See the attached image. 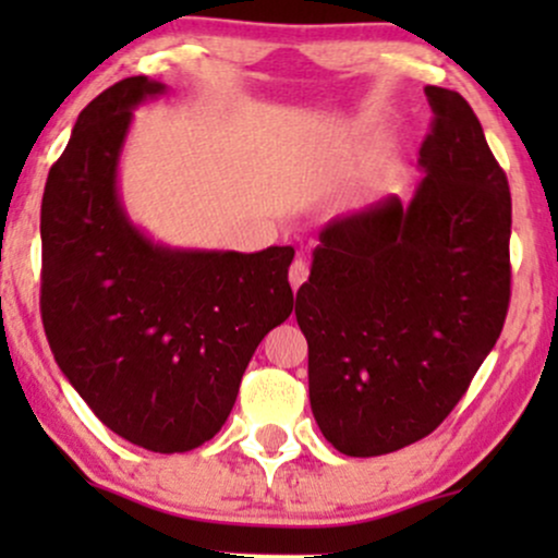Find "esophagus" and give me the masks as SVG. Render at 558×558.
<instances>
[{"label": "esophagus", "instance_id": "34e87169", "mask_svg": "<svg viewBox=\"0 0 558 558\" xmlns=\"http://www.w3.org/2000/svg\"><path fill=\"white\" fill-rule=\"evenodd\" d=\"M306 275H310V267H306V262L304 259H293L291 270H288V280H291L293 291H299L301 283L306 280Z\"/></svg>", "mask_w": 558, "mask_h": 558}]
</instances>
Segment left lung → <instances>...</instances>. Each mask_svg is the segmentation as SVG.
<instances>
[{
	"mask_svg": "<svg viewBox=\"0 0 558 558\" xmlns=\"http://www.w3.org/2000/svg\"><path fill=\"white\" fill-rule=\"evenodd\" d=\"M425 94L435 120L412 202L386 196L328 222L296 293L312 414L345 457H380L430 435L509 310V181L464 96Z\"/></svg>",
	"mask_w": 558,
	"mask_h": 558,
	"instance_id": "8db88e82",
	"label": "left lung"
}]
</instances>
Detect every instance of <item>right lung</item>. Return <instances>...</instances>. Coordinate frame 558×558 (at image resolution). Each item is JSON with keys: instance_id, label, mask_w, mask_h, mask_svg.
<instances>
[{"instance_id": "obj_1", "label": "right lung", "mask_w": 558, "mask_h": 558, "mask_svg": "<svg viewBox=\"0 0 558 558\" xmlns=\"http://www.w3.org/2000/svg\"><path fill=\"white\" fill-rule=\"evenodd\" d=\"M168 86L133 75L78 114L41 198V319L62 375L146 451L207 444L262 338L293 310L291 246L170 248L133 226L118 165L133 110Z\"/></svg>"}]
</instances>
